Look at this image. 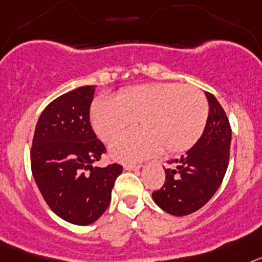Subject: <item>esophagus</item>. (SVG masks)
<instances>
[{
  "label": "esophagus",
  "mask_w": 262,
  "mask_h": 262,
  "mask_svg": "<svg viewBox=\"0 0 262 262\" xmlns=\"http://www.w3.org/2000/svg\"><path fill=\"white\" fill-rule=\"evenodd\" d=\"M125 170H138L141 169V165H133V163H128L124 166Z\"/></svg>",
  "instance_id": "1"
}]
</instances>
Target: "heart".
<instances>
[{"label": "heart", "mask_w": 262, "mask_h": 262, "mask_svg": "<svg viewBox=\"0 0 262 262\" xmlns=\"http://www.w3.org/2000/svg\"><path fill=\"white\" fill-rule=\"evenodd\" d=\"M207 120L204 93L179 83L134 85L91 106L92 126L104 141L140 122L141 130L122 134L111 145L113 158L122 162H137L163 149L169 156L185 153L202 137Z\"/></svg>", "instance_id": "1"}]
</instances>
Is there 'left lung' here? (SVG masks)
I'll return each mask as SVG.
<instances>
[{
  "label": "left lung",
  "mask_w": 262,
  "mask_h": 262,
  "mask_svg": "<svg viewBox=\"0 0 262 262\" xmlns=\"http://www.w3.org/2000/svg\"><path fill=\"white\" fill-rule=\"evenodd\" d=\"M206 96L210 113L202 137L187 153L172 161V169H165V183L153 192L154 202L174 216L202 208L220 187L228 167L231 125L217 99L210 92Z\"/></svg>",
  "instance_id": "obj_1"
}]
</instances>
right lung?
Masks as SVG:
<instances>
[{
  "label": "right lung",
  "instance_id": "obj_1",
  "mask_svg": "<svg viewBox=\"0 0 262 262\" xmlns=\"http://www.w3.org/2000/svg\"><path fill=\"white\" fill-rule=\"evenodd\" d=\"M95 85L56 97L36 122L30 151L31 171L54 213L76 226H88L105 212L122 166L96 167L106 153L93 132L90 108Z\"/></svg>",
  "mask_w": 262,
  "mask_h": 262
}]
</instances>
